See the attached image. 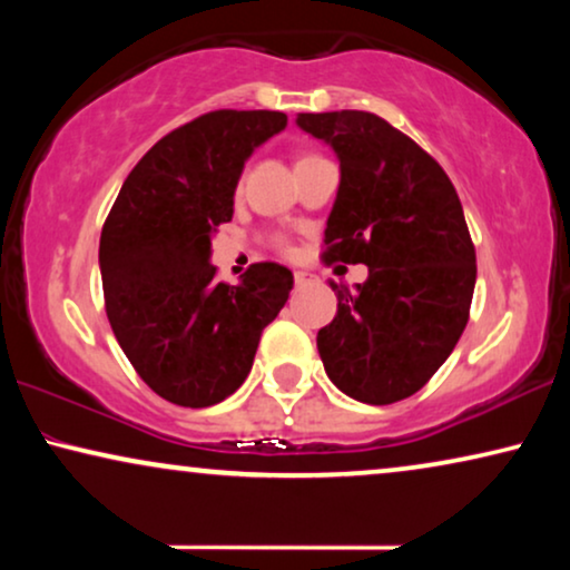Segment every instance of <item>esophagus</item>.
Listing matches in <instances>:
<instances>
[{
  "label": "esophagus",
  "mask_w": 570,
  "mask_h": 570,
  "mask_svg": "<svg viewBox=\"0 0 570 570\" xmlns=\"http://www.w3.org/2000/svg\"><path fill=\"white\" fill-rule=\"evenodd\" d=\"M316 283V275H308V272H295V287H308Z\"/></svg>",
  "instance_id": "1"
}]
</instances>
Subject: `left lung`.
<instances>
[{
    "instance_id": "obj_1",
    "label": "left lung",
    "mask_w": 570,
    "mask_h": 570,
    "mask_svg": "<svg viewBox=\"0 0 570 570\" xmlns=\"http://www.w3.org/2000/svg\"><path fill=\"white\" fill-rule=\"evenodd\" d=\"M295 124L340 160L324 262L368 267L353 291L330 283L337 316L316 334L326 376L357 402L407 400L470 318L478 264L462 202L439 163L376 114H298Z\"/></svg>"
}]
</instances>
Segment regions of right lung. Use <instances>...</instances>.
<instances>
[{
  "label": "right lung",
  "mask_w": 570,
  "mask_h": 570,
  "mask_svg": "<svg viewBox=\"0 0 570 570\" xmlns=\"http://www.w3.org/2000/svg\"><path fill=\"white\" fill-rule=\"evenodd\" d=\"M279 111H209L155 142L131 168L100 233L106 314L124 355L163 400L209 407L244 384L293 272L252 264L215 279L213 236L256 147L283 131Z\"/></svg>",
  "instance_id": "add662e5"
}]
</instances>
